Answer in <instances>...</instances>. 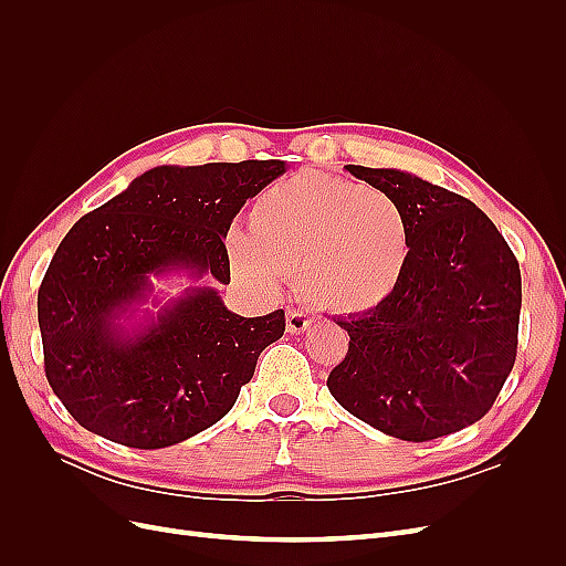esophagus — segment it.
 <instances>
[{"label": "esophagus", "mask_w": 566, "mask_h": 566, "mask_svg": "<svg viewBox=\"0 0 566 566\" xmlns=\"http://www.w3.org/2000/svg\"><path fill=\"white\" fill-rule=\"evenodd\" d=\"M312 323H314V316L302 310H290L285 316V328L290 335H300L304 331H310Z\"/></svg>", "instance_id": "esophagus-1"}]
</instances>
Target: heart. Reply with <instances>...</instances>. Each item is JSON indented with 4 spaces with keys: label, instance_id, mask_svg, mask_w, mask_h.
I'll list each match as a JSON object with an SVG mask.
<instances>
[{
    "label": "heart",
    "instance_id": "obj_1",
    "mask_svg": "<svg viewBox=\"0 0 566 566\" xmlns=\"http://www.w3.org/2000/svg\"><path fill=\"white\" fill-rule=\"evenodd\" d=\"M229 262L264 293L297 271L321 310L366 314L397 293L413 250L403 205L378 188L300 172L256 198L250 231L227 238Z\"/></svg>",
    "mask_w": 566,
    "mask_h": 566
}]
</instances>
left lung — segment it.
Masks as SVG:
<instances>
[{
  "mask_svg": "<svg viewBox=\"0 0 566 566\" xmlns=\"http://www.w3.org/2000/svg\"><path fill=\"white\" fill-rule=\"evenodd\" d=\"M345 169L403 205L413 250L385 304L335 318L349 333V352L328 389L389 437L453 434L489 413L515 366L520 264L472 200L403 169Z\"/></svg>",
  "mask_w": 566,
  "mask_h": 566,
  "instance_id": "obj_1",
  "label": "left lung"
}]
</instances>
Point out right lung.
I'll return each mask as SVG.
<instances>
[{
  "label": "right lung",
  "mask_w": 566,
  "mask_h": 566,
  "mask_svg": "<svg viewBox=\"0 0 566 566\" xmlns=\"http://www.w3.org/2000/svg\"><path fill=\"white\" fill-rule=\"evenodd\" d=\"M283 160L160 165L65 233L38 293L46 380L84 430L165 449L224 418L285 312L245 318L221 300L224 238ZM195 281L163 298L156 280Z\"/></svg>",
  "instance_id": "obj_1"
}]
</instances>
